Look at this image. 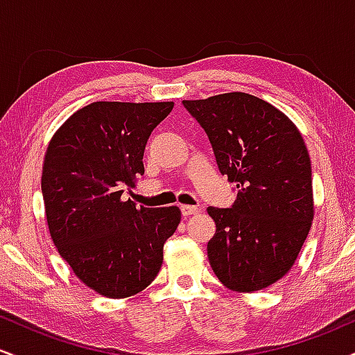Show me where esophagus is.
<instances>
[{
    "label": "esophagus",
    "instance_id": "1",
    "mask_svg": "<svg viewBox=\"0 0 355 355\" xmlns=\"http://www.w3.org/2000/svg\"><path fill=\"white\" fill-rule=\"evenodd\" d=\"M180 210H182V214L185 215V217H189V215L197 214V211H198L197 207H193V205H182Z\"/></svg>",
    "mask_w": 355,
    "mask_h": 355
}]
</instances>
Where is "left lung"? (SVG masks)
Returning <instances> with one entry per match:
<instances>
[{"label":"left lung","mask_w":355,"mask_h":355,"mask_svg":"<svg viewBox=\"0 0 355 355\" xmlns=\"http://www.w3.org/2000/svg\"><path fill=\"white\" fill-rule=\"evenodd\" d=\"M202 125L222 175L237 185L230 209L209 207L211 270L235 292L262 291L291 270L313 220L311 157L294 121L242 92L183 100Z\"/></svg>","instance_id":"8db88e82"}]
</instances>
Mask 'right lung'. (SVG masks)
Segmentation results:
<instances>
[{"label":"right lung","instance_id":"obj_1","mask_svg":"<svg viewBox=\"0 0 355 355\" xmlns=\"http://www.w3.org/2000/svg\"><path fill=\"white\" fill-rule=\"evenodd\" d=\"M173 101H95L53 135L43 162L48 229L60 255L92 291L125 299L153 282L164 243L180 223L178 207L121 200L144 175V152Z\"/></svg>","mask_w":355,"mask_h":355}]
</instances>
